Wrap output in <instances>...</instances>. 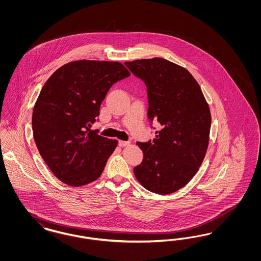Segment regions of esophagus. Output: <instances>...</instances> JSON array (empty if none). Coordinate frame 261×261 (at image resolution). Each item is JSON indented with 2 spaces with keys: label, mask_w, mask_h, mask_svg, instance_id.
I'll use <instances>...</instances> for the list:
<instances>
[{
  "label": "esophagus",
  "mask_w": 261,
  "mask_h": 261,
  "mask_svg": "<svg viewBox=\"0 0 261 261\" xmlns=\"http://www.w3.org/2000/svg\"><path fill=\"white\" fill-rule=\"evenodd\" d=\"M129 145V142H125V141H119L118 142V146L119 147H126Z\"/></svg>",
  "instance_id": "34e87169"
}]
</instances>
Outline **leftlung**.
<instances>
[{
  "instance_id": "8db88e82",
  "label": "left lung",
  "mask_w": 261,
  "mask_h": 261,
  "mask_svg": "<svg viewBox=\"0 0 261 261\" xmlns=\"http://www.w3.org/2000/svg\"><path fill=\"white\" fill-rule=\"evenodd\" d=\"M146 85L148 118L161 124L152 141L137 145L144 159L134 168L141 185L167 195L186 186L198 172L210 141V107L186 68L161 58L126 62ZM155 129V128H153Z\"/></svg>"
}]
</instances>
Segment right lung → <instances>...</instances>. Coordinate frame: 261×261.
<instances>
[{
  "mask_svg": "<svg viewBox=\"0 0 261 261\" xmlns=\"http://www.w3.org/2000/svg\"><path fill=\"white\" fill-rule=\"evenodd\" d=\"M130 76L120 62L77 61L46 81L32 114L38 150L50 171L69 186L87 185L102 173L117 141L91 126L114 83Z\"/></svg>",
  "mask_w": 261,
  "mask_h": 261,
  "instance_id": "obj_1",
  "label": "right lung"
}]
</instances>
